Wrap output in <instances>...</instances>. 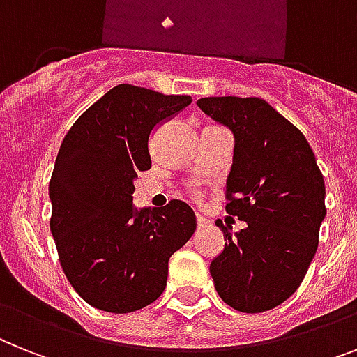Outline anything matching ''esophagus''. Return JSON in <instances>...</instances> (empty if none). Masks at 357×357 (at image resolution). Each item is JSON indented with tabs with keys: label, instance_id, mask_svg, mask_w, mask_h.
<instances>
[{
	"label": "esophagus",
	"instance_id": "obj_1",
	"mask_svg": "<svg viewBox=\"0 0 357 357\" xmlns=\"http://www.w3.org/2000/svg\"><path fill=\"white\" fill-rule=\"evenodd\" d=\"M197 226H199V229L200 228H206V226H208V220H206L204 217H200V215H197Z\"/></svg>",
	"mask_w": 357,
	"mask_h": 357
}]
</instances>
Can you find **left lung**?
Masks as SVG:
<instances>
[{"instance_id":"obj_1","label":"left lung","mask_w":357,"mask_h":357,"mask_svg":"<svg viewBox=\"0 0 357 357\" xmlns=\"http://www.w3.org/2000/svg\"><path fill=\"white\" fill-rule=\"evenodd\" d=\"M234 132L226 211L246 222L222 229L228 243L211 261L220 299L246 314L272 310L299 288L325 220V181L305 135L261 98L210 96L197 102Z\"/></svg>"}]
</instances>
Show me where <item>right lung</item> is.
Returning a JSON list of instances; mask_svg holds the SVG:
<instances>
[{"label": "right lung", "mask_w": 357, "mask_h": 357, "mask_svg": "<svg viewBox=\"0 0 357 357\" xmlns=\"http://www.w3.org/2000/svg\"><path fill=\"white\" fill-rule=\"evenodd\" d=\"M191 104V96L116 85L69 129L49 184L51 234L78 296L111 314L157 301L167 263L197 228L182 200L160 210L132 206L135 178L151 167L153 131Z\"/></svg>", "instance_id": "right-lung-1"}]
</instances>
